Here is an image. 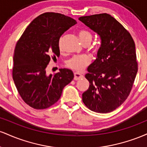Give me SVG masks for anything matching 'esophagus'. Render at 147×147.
<instances>
[{
  "label": "esophagus",
  "mask_w": 147,
  "mask_h": 147,
  "mask_svg": "<svg viewBox=\"0 0 147 147\" xmlns=\"http://www.w3.org/2000/svg\"><path fill=\"white\" fill-rule=\"evenodd\" d=\"M83 77H84V75H81V74L78 73V72H75V73H74V80L75 81L79 80V79H82Z\"/></svg>",
  "instance_id": "esophagus-1"
}]
</instances>
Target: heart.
Instances as JSON below:
<instances>
[{"label":"heart","instance_id":"b5f03b06","mask_svg":"<svg viewBox=\"0 0 147 147\" xmlns=\"http://www.w3.org/2000/svg\"><path fill=\"white\" fill-rule=\"evenodd\" d=\"M79 36L80 38L81 41L84 45H89L92 40V34L88 30H82L79 31ZM59 48L62 50L61 38H60L59 42ZM91 61L90 57L88 55H75L69 59L66 63V66L68 68L71 69L74 71L81 72L84 68H86Z\"/></svg>","mask_w":147,"mask_h":147}]
</instances>
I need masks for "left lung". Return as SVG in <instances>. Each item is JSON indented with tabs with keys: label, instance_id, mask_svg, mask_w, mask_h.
Segmentation results:
<instances>
[{
	"label": "left lung",
	"instance_id": "left-lung-1",
	"mask_svg": "<svg viewBox=\"0 0 147 147\" xmlns=\"http://www.w3.org/2000/svg\"><path fill=\"white\" fill-rule=\"evenodd\" d=\"M79 20L100 36L101 47L85 77L90 85L82 100L90 110L106 113L129 97L138 72L136 45L129 32L106 13Z\"/></svg>",
	"mask_w": 147,
	"mask_h": 147
}]
</instances>
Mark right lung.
Instances as JSON below:
<instances>
[{
	"label": "right lung",
	"instance_id": "right-lung-1",
	"mask_svg": "<svg viewBox=\"0 0 147 147\" xmlns=\"http://www.w3.org/2000/svg\"><path fill=\"white\" fill-rule=\"evenodd\" d=\"M76 23L59 13H44L30 23L16 43L13 80L21 98L33 109H45L55 104L73 79L69 69L48 75L46 68L50 59L59 57L61 36Z\"/></svg>",
	"mask_w": 147,
	"mask_h": 147
}]
</instances>
